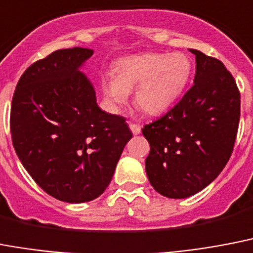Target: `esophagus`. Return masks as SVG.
<instances>
[{"instance_id": "obj_1", "label": "esophagus", "mask_w": 253, "mask_h": 253, "mask_svg": "<svg viewBox=\"0 0 253 253\" xmlns=\"http://www.w3.org/2000/svg\"><path fill=\"white\" fill-rule=\"evenodd\" d=\"M129 128H130L133 134H139V133H141V126H139V125L130 123V124H129Z\"/></svg>"}]
</instances>
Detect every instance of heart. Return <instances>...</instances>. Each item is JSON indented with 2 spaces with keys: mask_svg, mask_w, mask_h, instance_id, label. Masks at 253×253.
Returning a JSON list of instances; mask_svg holds the SVG:
<instances>
[{
  "mask_svg": "<svg viewBox=\"0 0 253 253\" xmlns=\"http://www.w3.org/2000/svg\"><path fill=\"white\" fill-rule=\"evenodd\" d=\"M191 74V60L184 53L134 54L117 62L115 72L103 74L100 88L115 112L136 88V106L149 115H161L180 98Z\"/></svg>",
  "mask_w": 253,
  "mask_h": 253,
  "instance_id": "1",
  "label": "heart"
}]
</instances>
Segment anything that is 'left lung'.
I'll list each match as a JSON object with an SVG mask.
<instances>
[{
  "instance_id": "8db88e82",
  "label": "left lung",
  "mask_w": 253,
  "mask_h": 253,
  "mask_svg": "<svg viewBox=\"0 0 253 253\" xmlns=\"http://www.w3.org/2000/svg\"><path fill=\"white\" fill-rule=\"evenodd\" d=\"M196 74L181 100L143 126L150 143L145 167L155 191L185 199L203 191L231 157L240 117L235 80L219 60L197 49Z\"/></svg>"
}]
</instances>
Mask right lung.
<instances>
[{
    "mask_svg": "<svg viewBox=\"0 0 253 253\" xmlns=\"http://www.w3.org/2000/svg\"><path fill=\"white\" fill-rule=\"evenodd\" d=\"M88 48L54 50L22 74L14 91L10 132L18 158L42 189L70 204L106 191L132 132L125 119L96 103L81 68Z\"/></svg>",
    "mask_w": 253,
    "mask_h": 253,
    "instance_id": "obj_1",
    "label": "right lung"
}]
</instances>
